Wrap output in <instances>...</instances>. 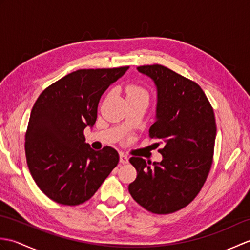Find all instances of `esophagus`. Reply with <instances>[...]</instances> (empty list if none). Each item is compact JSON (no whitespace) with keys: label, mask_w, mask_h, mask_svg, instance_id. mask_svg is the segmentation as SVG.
Returning <instances> with one entry per match:
<instances>
[{"label":"esophagus","mask_w":250,"mask_h":250,"mask_svg":"<svg viewBox=\"0 0 250 250\" xmlns=\"http://www.w3.org/2000/svg\"><path fill=\"white\" fill-rule=\"evenodd\" d=\"M119 161H120V163H122V164H125V163L129 162V158H128V156H125V153H120Z\"/></svg>","instance_id":"obj_1"}]
</instances>
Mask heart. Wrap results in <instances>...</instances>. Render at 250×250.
Segmentation results:
<instances>
[{
  "label": "heart",
  "mask_w": 250,
  "mask_h": 250,
  "mask_svg": "<svg viewBox=\"0 0 250 250\" xmlns=\"http://www.w3.org/2000/svg\"><path fill=\"white\" fill-rule=\"evenodd\" d=\"M125 93H126V99L132 98V97H141V95H147L146 91L142 87L137 86V84H129L128 87L125 88Z\"/></svg>",
  "instance_id": "b5f03b06"
}]
</instances>
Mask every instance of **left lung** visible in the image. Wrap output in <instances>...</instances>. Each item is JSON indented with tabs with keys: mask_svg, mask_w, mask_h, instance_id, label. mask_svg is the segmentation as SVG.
Here are the masks:
<instances>
[{
	"mask_svg": "<svg viewBox=\"0 0 250 250\" xmlns=\"http://www.w3.org/2000/svg\"><path fill=\"white\" fill-rule=\"evenodd\" d=\"M137 71L157 88L156 121L150 139L164 145L162 161L146 162L132 157L137 171L129 192L153 214H169L193 201L203 187L213 163L216 121L211 105L198 83L169 68L143 65Z\"/></svg>",
	"mask_w": 250,
	"mask_h": 250,
	"instance_id": "obj_1",
	"label": "left lung"
}]
</instances>
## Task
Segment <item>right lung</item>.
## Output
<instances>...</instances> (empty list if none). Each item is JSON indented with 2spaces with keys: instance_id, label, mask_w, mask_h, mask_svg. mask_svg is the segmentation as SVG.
<instances>
[{
  "instance_id": "1",
  "label": "right lung",
  "mask_w": 250,
  "mask_h": 250,
  "mask_svg": "<svg viewBox=\"0 0 250 250\" xmlns=\"http://www.w3.org/2000/svg\"><path fill=\"white\" fill-rule=\"evenodd\" d=\"M129 66L78 70L50 84L31 110L25 157L39 188L57 203L88 201L119 162L109 146L95 151L83 130L92 128L102 94Z\"/></svg>"
}]
</instances>
